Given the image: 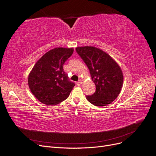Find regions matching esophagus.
Segmentation results:
<instances>
[{
    "mask_svg": "<svg viewBox=\"0 0 156 156\" xmlns=\"http://www.w3.org/2000/svg\"><path fill=\"white\" fill-rule=\"evenodd\" d=\"M82 84V81H81V80H79V81L77 83V86H81Z\"/></svg>",
    "mask_w": 156,
    "mask_h": 156,
    "instance_id": "1",
    "label": "esophagus"
}]
</instances>
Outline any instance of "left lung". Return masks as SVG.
<instances>
[{
	"label": "left lung",
	"instance_id": "8db88e82",
	"mask_svg": "<svg viewBox=\"0 0 156 156\" xmlns=\"http://www.w3.org/2000/svg\"><path fill=\"white\" fill-rule=\"evenodd\" d=\"M77 54L87 66L96 91L87 96V100L98 107L110 104L119 95L123 74L118 64L107 53L91 46L76 48Z\"/></svg>",
	"mask_w": 156,
	"mask_h": 156
}]
</instances>
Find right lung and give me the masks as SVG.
<instances>
[{
    "label": "right lung",
    "instance_id": "1",
    "mask_svg": "<svg viewBox=\"0 0 156 156\" xmlns=\"http://www.w3.org/2000/svg\"><path fill=\"white\" fill-rule=\"evenodd\" d=\"M73 52V48L51 49L33 67L28 83L33 95L44 104H58L68 98L75 87L63 69L64 64Z\"/></svg>",
    "mask_w": 156,
    "mask_h": 156
}]
</instances>
